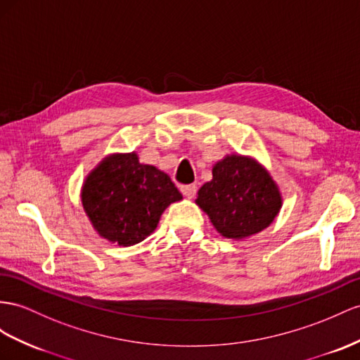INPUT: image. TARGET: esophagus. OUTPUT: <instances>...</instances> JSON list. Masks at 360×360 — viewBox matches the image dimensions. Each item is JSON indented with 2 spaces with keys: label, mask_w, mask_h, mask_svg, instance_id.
Instances as JSON below:
<instances>
[{
  "label": "esophagus",
  "mask_w": 360,
  "mask_h": 360,
  "mask_svg": "<svg viewBox=\"0 0 360 360\" xmlns=\"http://www.w3.org/2000/svg\"><path fill=\"white\" fill-rule=\"evenodd\" d=\"M196 191H198V187L195 186V184H188V186H181V193L188 199L195 198Z\"/></svg>",
  "instance_id": "1"
}]
</instances>
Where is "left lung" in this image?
<instances>
[{"label": "left lung", "mask_w": 360, "mask_h": 360, "mask_svg": "<svg viewBox=\"0 0 360 360\" xmlns=\"http://www.w3.org/2000/svg\"><path fill=\"white\" fill-rule=\"evenodd\" d=\"M196 204L220 234L242 240L274 222L283 199L263 165L250 156L226 155L214 164L213 179L199 188Z\"/></svg>", "instance_id": "8db88e82"}]
</instances>
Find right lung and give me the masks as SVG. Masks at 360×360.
<instances>
[{"label":"right lung","instance_id":"obj_1","mask_svg":"<svg viewBox=\"0 0 360 360\" xmlns=\"http://www.w3.org/2000/svg\"><path fill=\"white\" fill-rule=\"evenodd\" d=\"M182 195L169 174L141 164L138 155H109L82 187V204L100 237L132 246L150 236L172 202Z\"/></svg>","mask_w":360,"mask_h":360}]
</instances>
